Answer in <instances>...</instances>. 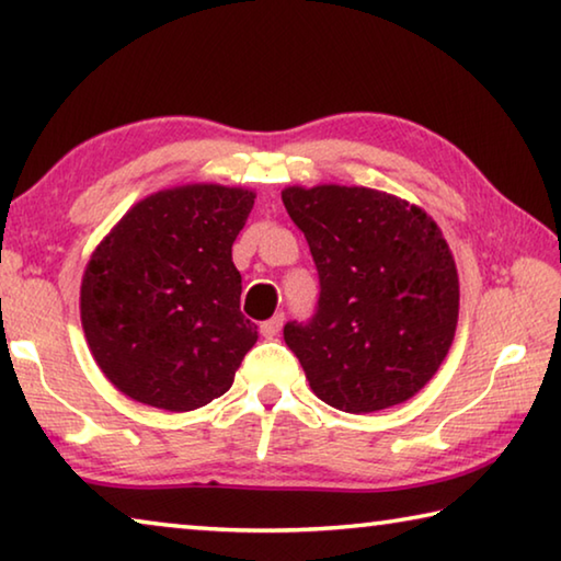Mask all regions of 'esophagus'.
<instances>
[{"label":"esophagus","mask_w":561,"mask_h":561,"mask_svg":"<svg viewBox=\"0 0 561 561\" xmlns=\"http://www.w3.org/2000/svg\"><path fill=\"white\" fill-rule=\"evenodd\" d=\"M282 327H284V314H274L272 319H267V321H262V327H260V331H262V336L264 339H274L282 331Z\"/></svg>","instance_id":"esophagus-1"}]
</instances>
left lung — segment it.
<instances>
[{
  "mask_svg": "<svg viewBox=\"0 0 561 561\" xmlns=\"http://www.w3.org/2000/svg\"><path fill=\"white\" fill-rule=\"evenodd\" d=\"M319 272L317 314L284 341L311 391L346 413L413 398L448 356L458 327V270L421 207L371 187H284Z\"/></svg>",
  "mask_w": 561,
  "mask_h": 561,
  "instance_id": "obj_1",
  "label": "left lung"
}]
</instances>
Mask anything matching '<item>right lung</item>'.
I'll use <instances>...</instances> for the list:
<instances>
[{"instance_id":"right-lung-1","label":"right lung","mask_w":561,"mask_h":561,"mask_svg":"<svg viewBox=\"0 0 561 561\" xmlns=\"http://www.w3.org/2000/svg\"><path fill=\"white\" fill-rule=\"evenodd\" d=\"M252 205L244 187L160 190L103 237L83 272L81 324L121 393L183 413L232 386L257 341L232 262Z\"/></svg>"}]
</instances>
